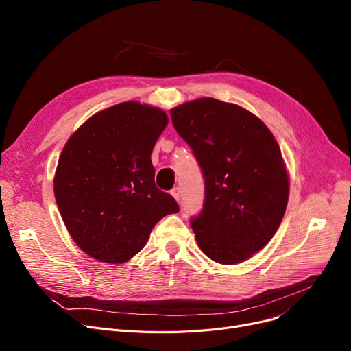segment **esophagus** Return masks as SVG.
<instances>
[{
  "instance_id": "esophagus-1",
  "label": "esophagus",
  "mask_w": 351,
  "mask_h": 351,
  "mask_svg": "<svg viewBox=\"0 0 351 351\" xmlns=\"http://www.w3.org/2000/svg\"><path fill=\"white\" fill-rule=\"evenodd\" d=\"M171 195L179 202V199H180V188L179 186H176V188H173L172 191H171Z\"/></svg>"
}]
</instances>
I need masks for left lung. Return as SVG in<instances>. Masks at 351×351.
<instances>
[{"mask_svg":"<svg viewBox=\"0 0 351 351\" xmlns=\"http://www.w3.org/2000/svg\"><path fill=\"white\" fill-rule=\"evenodd\" d=\"M205 178V204L191 220L196 242L220 265L247 261L278 232L289 175L278 141L247 109L200 98L171 109Z\"/></svg>","mask_w":351,"mask_h":351,"instance_id":"left-lung-1","label":"left lung"}]
</instances>
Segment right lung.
<instances>
[{"instance_id": "add662e5", "label": "right lung", "mask_w": 351, "mask_h": 351, "mask_svg": "<svg viewBox=\"0 0 351 351\" xmlns=\"http://www.w3.org/2000/svg\"><path fill=\"white\" fill-rule=\"evenodd\" d=\"M166 125L162 109L129 101L92 115L65 143L53 176L55 200L88 256L128 262L163 216L179 212L176 200L156 188L151 160Z\"/></svg>"}]
</instances>
